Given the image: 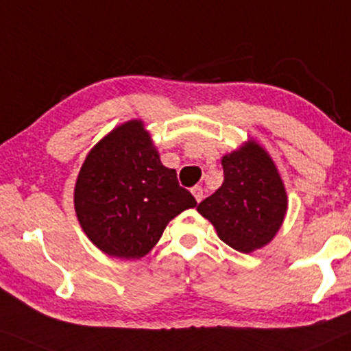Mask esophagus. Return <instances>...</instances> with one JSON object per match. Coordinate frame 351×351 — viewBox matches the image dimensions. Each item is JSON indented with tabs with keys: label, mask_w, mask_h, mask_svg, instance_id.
Segmentation results:
<instances>
[{
	"label": "esophagus",
	"mask_w": 351,
	"mask_h": 351,
	"mask_svg": "<svg viewBox=\"0 0 351 351\" xmlns=\"http://www.w3.org/2000/svg\"><path fill=\"white\" fill-rule=\"evenodd\" d=\"M192 193L193 197H195V200L200 203L203 200V197H205V190H203V187H200V185H197V187L192 189Z\"/></svg>",
	"instance_id": "esophagus-1"
}]
</instances>
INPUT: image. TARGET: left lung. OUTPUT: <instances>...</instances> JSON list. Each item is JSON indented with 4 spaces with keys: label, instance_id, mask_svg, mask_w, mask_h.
Returning <instances> with one entry per match:
<instances>
[{
    "label": "left lung",
    "instance_id": "left-lung-1",
    "mask_svg": "<svg viewBox=\"0 0 351 351\" xmlns=\"http://www.w3.org/2000/svg\"><path fill=\"white\" fill-rule=\"evenodd\" d=\"M224 180L197 210L216 228L219 239L239 252L268 244L287 213V192L263 148L247 146L223 158Z\"/></svg>",
    "mask_w": 351,
    "mask_h": 351
}]
</instances>
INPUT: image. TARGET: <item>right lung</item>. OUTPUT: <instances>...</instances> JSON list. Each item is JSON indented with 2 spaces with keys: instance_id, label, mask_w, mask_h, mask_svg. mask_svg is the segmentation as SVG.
<instances>
[{
  "instance_id": "1",
  "label": "right lung",
  "mask_w": 351,
  "mask_h": 351,
  "mask_svg": "<svg viewBox=\"0 0 351 351\" xmlns=\"http://www.w3.org/2000/svg\"><path fill=\"white\" fill-rule=\"evenodd\" d=\"M193 206L197 200L180 187L176 169L162 166L138 120L90 149L75 187L81 228L102 252L119 258L148 254L167 223Z\"/></svg>"
}]
</instances>
